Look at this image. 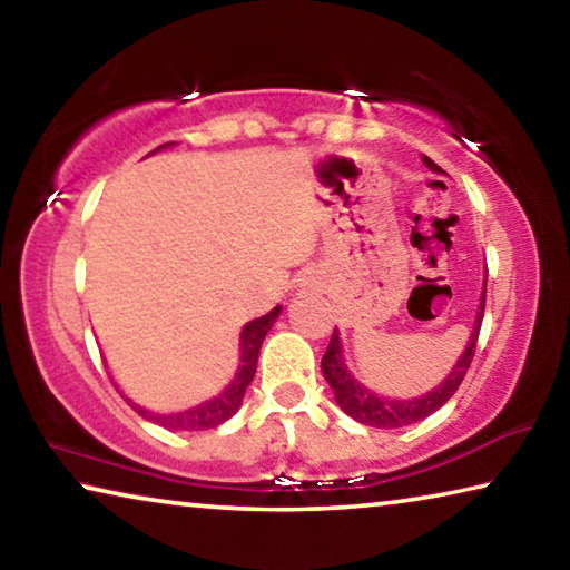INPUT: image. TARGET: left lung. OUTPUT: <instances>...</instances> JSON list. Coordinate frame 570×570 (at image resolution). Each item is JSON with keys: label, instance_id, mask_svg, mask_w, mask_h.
<instances>
[{"label": "left lung", "instance_id": "8db88e82", "mask_svg": "<svg viewBox=\"0 0 570 570\" xmlns=\"http://www.w3.org/2000/svg\"><path fill=\"white\" fill-rule=\"evenodd\" d=\"M422 160L432 173H442V176H445V170H442L435 160H430L428 156H422ZM485 286H488V268H485V282H482L475 324H472V334L468 336L465 350H462L460 360L455 362V366H452V372L448 374V377L442 380L435 390L424 392V394H420V397L390 400V397H384V394H377L370 387H364L360 380H354V374L346 370L340 330H334L332 342H330V346H326V352L322 356V372H324V380L330 382L336 404H340V407L350 414L352 420L366 424V428H380V430L407 428V424L420 422L424 417H430L432 412H438L442 404H445L452 394L458 392L462 377L468 374L472 354H475L482 312H485Z\"/></svg>", "mask_w": 570, "mask_h": 570}]
</instances>
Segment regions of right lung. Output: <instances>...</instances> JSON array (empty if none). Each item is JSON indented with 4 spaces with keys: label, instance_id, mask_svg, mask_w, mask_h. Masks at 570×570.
<instances>
[{
    "label": "right lung",
    "instance_id": "right-lung-1",
    "mask_svg": "<svg viewBox=\"0 0 570 570\" xmlns=\"http://www.w3.org/2000/svg\"><path fill=\"white\" fill-rule=\"evenodd\" d=\"M170 146H173V142H166V146H160L156 150L170 148ZM156 150H153V153H156ZM278 314H282V306H274L272 312L258 316V320H254V322H248L244 330H240V340H238V360L240 362H238V370L234 374V380H230V384L224 392H218L216 397L196 404V407H188V410H180V412H153V410L140 407V404L132 402L130 397H125L118 384L112 382L115 390L122 394L125 402H128L130 407L140 414V417H146L148 422H156L166 430L198 432V430L218 428V424H224L226 420L234 417L240 404H244V394H246L248 384L256 374L258 350H262L266 334L274 326V322L278 320Z\"/></svg>",
    "mask_w": 570,
    "mask_h": 570
}]
</instances>
